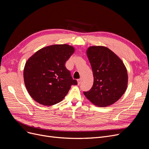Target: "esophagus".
I'll use <instances>...</instances> for the list:
<instances>
[{
	"label": "esophagus",
	"instance_id": "34e87169",
	"mask_svg": "<svg viewBox=\"0 0 149 149\" xmlns=\"http://www.w3.org/2000/svg\"><path fill=\"white\" fill-rule=\"evenodd\" d=\"M81 81H82V79L81 78L78 80V84H79V85H80V84L81 83Z\"/></svg>",
	"mask_w": 149,
	"mask_h": 149
}]
</instances>
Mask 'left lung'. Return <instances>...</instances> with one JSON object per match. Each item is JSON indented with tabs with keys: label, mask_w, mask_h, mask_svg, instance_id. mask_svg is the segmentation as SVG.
<instances>
[{
	"label": "left lung",
	"mask_w": 149,
	"mask_h": 149,
	"mask_svg": "<svg viewBox=\"0 0 149 149\" xmlns=\"http://www.w3.org/2000/svg\"><path fill=\"white\" fill-rule=\"evenodd\" d=\"M86 54L94 83L91 89L83 93L96 106L111 105L121 97L127 87L128 74L124 64L106 47H89Z\"/></svg>",
	"instance_id": "1"
}]
</instances>
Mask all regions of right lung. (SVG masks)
Here are the masks:
<instances>
[{
    "mask_svg": "<svg viewBox=\"0 0 149 149\" xmlns=\"http://www.w3.org/2000/svg\"><path fill=\"white\" fill-rule=\"evenodd\" d=\"M74 51L68 44L52 45L39 50L27 60L24 69V83L36 102L55 105L64 99L71 86L77 85L65 66Z\"/></svg>",
    "mask_w": 149,
    "mask_h": 149,
    "instance_id": "add662e5",
    "label": "right lung"
}]
</instances>
